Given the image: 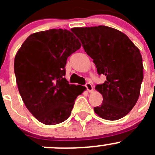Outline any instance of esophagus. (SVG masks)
I'll list each match as a JSON object with an SVG mask.
<instances>
[{"label":"esophagus","instance_id":"esophagus-1","mask_svg":"<svg viewBox=\"0 0 155 155\" xmlns=\"http://www.w3.org/2000/svg\"><path fill=\"white\" fill-rule=\"evenodd\" d=\"M85 87H86L87 90L89 92L93 91V86H92V85L90 82H87V83L85 84Z\"/></svg>","mask_w":155,"mask_h":155}]
</instances>
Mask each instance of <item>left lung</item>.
<instances>
[{"mask_svg": "<svg viewBox=\"0 0 155 155\" xmlns=\"http://www.w3.org/2000/svg\"><path fill=\"white\" fill-rule=\"evenodd\" d=\"M71 31L93 59L98 74L107 76L104 83L95 87L103 95L101 105L94 108L95 113L109 121L124 117L137 104L143 80L139 48L124 33L107 26Z\"/></svg>", "mask_w": 155, "mask_h": 155, "instance_id": "left-lung-1", "label": "left lung"}]
</instances>
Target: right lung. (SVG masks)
<instances>
[{"label":"right lung","mask_w":155,"mask_h":155,"mask_svg":"<svg viewBox=\"0 0 155 155\" xmlns=\"http://www.w3.org/2000/svg\"><path fill=\"white\" fill-rule=\"evenodd\" d=\"M81 47L68 30L50 29L31 34L15 54L14 71L18 91L31 113L53 125L69 118L82 85L65 79L69 56Z\"/></svg>","instance_id":"1"}]
</instances>
